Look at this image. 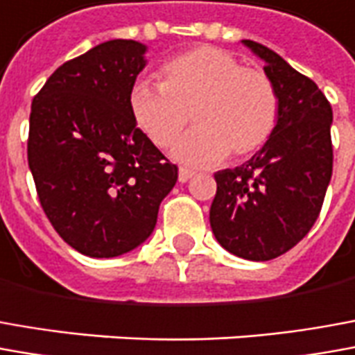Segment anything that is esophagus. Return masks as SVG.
I'll return each mask as SVG.
<instances>
[{"label":"esophagus","instance_id":"34e87169","mask_svg":"<svg viewBox=\"0 0 355 355\" xmlns=\"http://www.w3.org/2000/svg\"><path fill=\"white\" fill-rule=\"evenodd\" d=\"M193 175H195V172L187 170V168H182V170H180V173H178V180H180V183H187L189 180H191Z\"/></svg>","mask_w":355,"mask_h":355}]
</instances>
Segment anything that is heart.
<instances>
[{
    "instance_id": "1",
    "label": "heart",
    "mask_w": 355,
    "mask_h": 355,
    "mask_svg": "<svg viewBox=\"0 0 355 355\" xmlns=\"http://www.w3.org/2000/svg\"><path fill=\"white\" fill-rule=\"evenodd\" d=\"M160 85L137 80L129 112L137 129L158 148L170 146L189 121L195 123L173 146L185 166H212L259 150L278 123V94L265 73L248 69L230 51L202 46L164 63Z\"/></svg>"
}]
</instances>
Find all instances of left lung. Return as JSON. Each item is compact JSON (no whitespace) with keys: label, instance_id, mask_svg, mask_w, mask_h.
<instances>
[{"label":"left lung","instance_id":"obj_1","mask_svg":"<svg viewBox=\"0 0 355 355\" xmlns=\"http://www.w3.org/2000/svg\"><path fill=\"white\" fill-rule=\"evenodd\" d=\"M241 44L265 63L280 110L275 133L248 162L214 173L210 228L222 248L270 261L305 238L332 175V107L319 87L263 44Z\"/></svg>","mask_w":355,"mask_h":355}]
</instances>
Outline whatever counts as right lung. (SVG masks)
Returning <instances> with one entry per match:
<instances>
[{"label": "right lung", "mask_w": 355, "mask_h": 355, "mask_svg": "<svg viewBox=\"0 0 355 355\" xmlns=\"http://www.w3.org/2000/svg\"><path fill=\"white\" fill-rule=\"evenodd\" d=\"M146 46L110 40L63 63L34 96L28 168L51 226L79 253L110 259L148 239L178 168L139 129L129 92Z\"/></svg>", "instance_id": "add662e5"}]
</instances>
